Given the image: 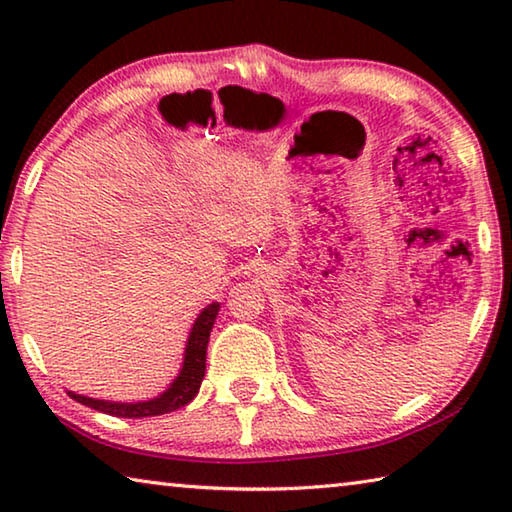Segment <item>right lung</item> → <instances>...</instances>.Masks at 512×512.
Wrapping results in <instances>:
<instances>
[{
  "label": "right lung",
  "mask_w": 512,
  "mask_h": 512,
  "mask_svg": "<svg viewBox=\"0 0 512 512\" xmlns=\"http://www.w3.org/2000/svg\"><path fill=\"white\" fill-rule=\"evenodd\" d=\"M221 302H210L201 314L196 316L189 336L185 341V354L183 363H180L178 375L171 379V384L164 388L160 395L151 397V400L140 402H112V400H99V397L79 395L74 391H67L72 400L90 406L94 411L115 415V418H151V415H162L180 409V406L189 404L196 397L201 381L205 377V354H207V341H210V332L214 327V320L219 316Z\"/></svg>",
  "instance_id": "1"
}]
</instances>
